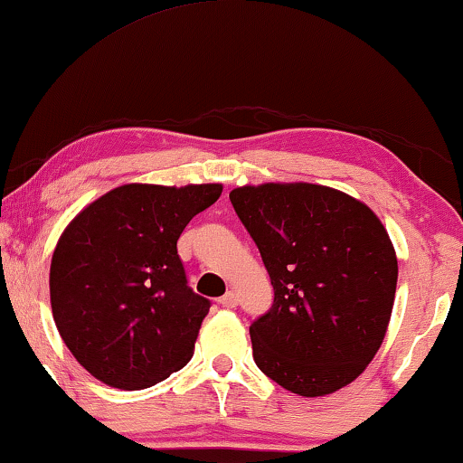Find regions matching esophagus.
<instances>
[{
	"label": "esophagus",
	"mask_w": 463,
	"mask_h": 463,
	"mask_svg": "<svg viewBox=\"0 0 463 463\" xmlns=\"http://www.w3.org/2000/svg\"><path fill=\"white\" fill-rule=\"evenodd\" d=\"M220 303H222V307H229V309L237 307L239 306V295L234 291H229L222 299H220Z\"/></svg>",
	"instance_id": "obj_1"
}]
</instances>
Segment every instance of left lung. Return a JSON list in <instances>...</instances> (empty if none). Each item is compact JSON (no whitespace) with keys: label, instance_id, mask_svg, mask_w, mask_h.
<instances>
[{"label":"left lung","instance_id":"left-lung-1","mask_svg":"<svg viewBox=\"0 0 463 463\" xmlns=\"http://www.w3.org/2000/svg\"><path fill=\"white\" fill-rule=\"evenodd\" d=\"M231 203L274 287L272 307L250 326L258 368L303 397L355 381L383 345L395 301L397 258L381 220L309 183L239 187Z\"/></svg>","mask_w":463,"mask_h":463}]
</instances>
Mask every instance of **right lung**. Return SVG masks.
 I'll return each instance as SVG.
<instances>
[{
    "label": "right lung",
    "mask_w": 463,
    "mask_h": 463,
    "mask_svg": "<svg viewBox=\"0 0 463 463\" xmlns=\"http://www.w3.org/2000/svg\"><path fill=\"white\" fill-rule=\"evenodd\" d=\"M220 193L222 184H122L68 224L52 258V312L98 381L147 389L191 360L212 303L189 287L176 241Z\"/></svg>",
    "instance_id": "add662e5"
}]
</instances>
